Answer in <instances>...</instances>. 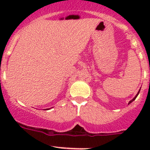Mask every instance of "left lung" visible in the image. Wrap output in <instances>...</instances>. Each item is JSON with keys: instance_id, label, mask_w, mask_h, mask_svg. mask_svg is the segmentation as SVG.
I'll return each instance as SVG.
<instances>
[{"instance_id": "8db88e82", "label": "left lung", "mask_w": 150, "mask_h": 150, "mask_svg": "<svg viewBox=\"0 0 150 150\" xmlns=\"http://www.w3.org/2000/svg\"><path fill=\"white\" fill-rule=\"evenodd\" d=\"M139 91H140V90H139V92H138V93H137V95H136V96H135V97H134V99H132V100H131V101H130V102H128V104H131V102H133V101H134V100H135V99H136V98H137V96H138V95H139Z\"/></svg>"}]
</instances>
